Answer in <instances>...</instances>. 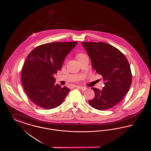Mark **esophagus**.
<instances>
[{
    "label": "esophagus",
    "instance_id": "1",
    "mask_svg": "<svg viewBox=\"0 0 151 151\" xmlns=\"http://www.w3.org/2000/svg\"><path fill=\"white\" fill-rule=\"evenodd\" d=\"M79 88L81 89V90H83V91H86V90L88 88H86V87H84V86H79Z\"/></svg>",
    "mask_w": 151,
    "mask_h": 151
}]
</instances>
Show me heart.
Wrapping results in <instances>:
<instances>
[{
  "instance_id": "b5f03b06",
  "label": "heart",
  "mask_w": 151,
  "mask_h": 151,
  "mask_svg": "<svg viewBox=\"0 0 151 151\" xmlns=\"http://www.w3.org/2000/svg\"><path fill=\"white\" fill-rule=\"evenodd\" d=\"M84 55V54H83V53H80V54H79L78 55V58L79 57H81V56H82V55Z\"/></svg>"
}]
</instances>
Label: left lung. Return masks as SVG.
Listing matches in <instances>:
<instances>
[{
	"label": "left lung",
	"instance_id": "1",
	"mask_svg": "<svg viewBox=\"0 0 151 151\" xmlns=\"http://www.w3.org/2000/svg\"><path fill=\"white\" fill-rule=\"evenodd\" d=\"M82 45L105 84L101 91L92 88L95 97L89 104L100 110L112 108L122 100L131 86L132 73L129 61L121 51L108 43L82 42Z\"/></svg>",
	"mask_w": 151,
	"mask_h": 151
}]
</instances>
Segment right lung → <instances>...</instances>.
Instances as JSON below:
<instances>
[{
  "instance_id": "obj_1",
  "label": "right lung",
  "mask_w": 151,
  "mask_h": 151,
  "mask_svg": "<svg viewBox=\"0 0 151 151\" xmlns=\"http://www.w3.org/2000/svg\"><path fill=\"white\" fill-rule=\"evenodd\" d=\"M78 42L45 43L32 51L24 63L22 83L29 99L41 108L59 106L70 89L55 84L54 75L62 68L67 55Z\"/></svg>"
}]
</instances>
